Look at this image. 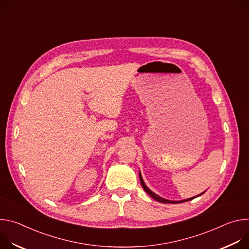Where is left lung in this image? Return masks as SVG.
Here are the masks:
<instances>
[{
	"instance_id": "1",
	"label": "left lung",
	"mask_w": 249,
	"mask_h": 249,
	"mask_svg": "<svg viewBox=\"0 0 249 249\" xmlns=\"http://www.w3.org/2000/svg\"><path fill=\"white\" fill-rule=\"evenodd\" d=\"M139 177H140V182H141V184H142V186H143V188H144V190L152 197V198H154L155 200H157L158 202H160V203H164V204H178V203H183V202H187V201H190V200H193L194 198H196V197H198V196H201L202 194H204L206 191H204V192H202L201 194H199V195H197V196H195V197H191V198H188V199H184V200H179V201H173V200H167V199H164V198H162V197H160V196H159L158 194H156V193H154L147 185H146V183L144 182V180H143V177H142V174H141V172L139 171Z\"/></svg>"
}]
</instances>
